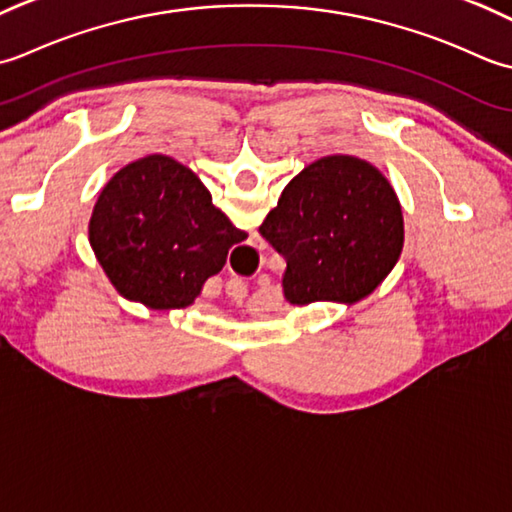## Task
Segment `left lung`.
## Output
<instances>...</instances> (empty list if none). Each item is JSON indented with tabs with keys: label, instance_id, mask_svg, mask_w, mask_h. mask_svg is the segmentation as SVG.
Returning a JSON list of instances; mask_svg holds the SVG:
<instances>
[{
	"label": "left lung",
	"instance_id": "1",
	"mask_svg": "<svg viewBox=\"0 0 512 512\" xmlns=\"http://www.w3.org/2000/svg\"><path fill=\"white\" fill-rule=\"evenodd\" d=\"M260 234L287 260L283 294L289 305H356L398 263L402 205L375 165L331 154L287 183Z\"/></svg>",
	"mask_w": 512,
	"mask_h": 512
}]
</instances>
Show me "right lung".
<instances>
[{
    "label": "right lung",
    "mask_w": 512,
    "mask_h": 512,
    "mask_svg": "<svg viewBox=\"0 0 512 512\" xmlns=\"http://www.w3.org/2000/svg\"><path fill=\"white\" fill-rule=\"evenodd\" d=\"M112 287L148 309H185L247 238L212 203L201 179L172 156L148 154L103 187L88 225Z\"/></svg>",
    "instance_id": "right-lung-1"
}]
</instances>
